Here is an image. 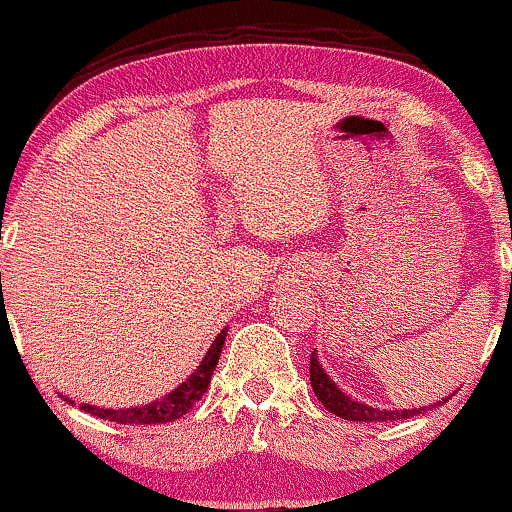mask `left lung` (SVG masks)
Returning a JSON list of instances; mask_svg holds the SVG:
<instances>
[{
	"instance_id": "obj_1",
	"label": "left lung",
	"mask_w": 512,
	"mask_h": 512,
	"mask_svg": "<svg viewBox=\"0 0 512 512\" xmlns=\"http://www.w3.org/2000/svg\"><path fill=\"white\" fill-rule=\"evenodd\" d=\"M512 238V233H510ZM311 386H313V393L318 396V401L323 403L325 408H328L330 413L340 415V418L345 420H357V423H386V420H406L411 418V415H418L420 411H425V408H413V411H384V408H372V406H364V403H357L352 401L350 396H345L338 386L330 381V376L323 372V367H320L318 357L311 355ZM449 398H442L440 403H447ZM437 403V406H440Z\"/></svg>"
}]
</instances>
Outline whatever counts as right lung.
Segmentation results:
<instances>
[{"instance_id": "add662e5", "label": "right lung", "mask_w": 512, "mask_h": 512, "mask_svg": "<svg viewBox=\"0 0 512 512\" xmlns=\"http://www.w3.org/2000/svg\"><path fill=\"white\" fill-rule=\"evenodd\" d=\"M226 335H228V330H221V333H218V338L213 340V345L209 347V352H206L204 362L199 364V369H196V372L189 376L184 384H179L172 393H167L165 398H160V401H153V403H148V406H140V408H123V411L94 408V406H87V403H82L80 408L84 413L97 415V418H101V420H114V423H121V425L174 423V420L182 418V415L187 413L201 396H204L206 389H209L211 374H213V369H216L218 357H221Z\"/></svg>"}]
</instances>
